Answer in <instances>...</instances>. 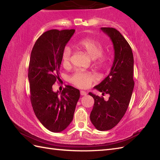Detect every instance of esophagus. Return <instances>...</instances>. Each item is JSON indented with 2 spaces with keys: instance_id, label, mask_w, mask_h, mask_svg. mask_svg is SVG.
Listing matches in <instances>:
<instances>
[{
  "instance_id": "34e87169",
  "label": "esophagus",
  "mask_w": 160,
  "mask_h": 160,
  "mask_svg": "<svg viewBox=\"0 0 160 160\" xmlns=\"http://www.w3.org/2000/svg\"><path fill=\"white\" fill-rule=\"evenodd\" d=\"M80 95L81 96H86V95H87V93L84 91H80Z\"/></svg>"
}]
</instances>
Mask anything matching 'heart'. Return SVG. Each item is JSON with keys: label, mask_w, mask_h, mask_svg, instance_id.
Returning a JSON list of instances; mask_svg holds the SVG:
<instances>
[{"label": "heart", "mask_w": 160, "mask_h": 160, "mask_svg": "<svg viewBox=\"0 0 160 160\" xmlns=\"http://www.w3.org/2000/svg\"><path fill=\"white\" fill-rule=\"evenodd\" d=\"M75 46L83 50L91 59H96V64L103 66L106 62V57L102 55L103 47L97 40L91 38H83L78 41ZM71 50L69 47H65L62 50L61 60L64 67H68L71 62ZM98 79L93 73L76 71L69 78V82L79 88L89 87L93 82Z\"/></svg>", "instance_id": "heart-1"}]
</instances>
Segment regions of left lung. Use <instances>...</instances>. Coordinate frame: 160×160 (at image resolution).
Returning a JSON list of instances; mask_svg holds the SVG:
<instances>
[{"label": "left lung", "mask_w": 160, "mask_h": 160, "mask_svg": "<svg viewBox=\"0 0 160 160\" xmlns=\"http://www.w3.org/2000/svg\"><path fill=\"white\" fill-rule=\"evenodd\" d=\"M101 30L110 37L115 53L109 74L94 87L102 96L109 95L108 100L105 101L102 96L89 93L94 99L91 121L98 130L102 131L115 127L127 110L134 88V60L131 46L120 32L112 28H102Z\"/></svg>", "instance_id": "8db88e82"}]
</instances>
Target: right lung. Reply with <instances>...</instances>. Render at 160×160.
I'll return each instance as SVG.
<instances>
[{
	"label": "right lung",
	"instance_id": "obj_1",
	"mask_svg": "<svg viewBox=\"0 0 160 160\" xmlns=\"http://www.w3.org/2000/svg\"><path fill=\"white\" fill-rule=\"evenodd\" d=\"M75 29H51L37 39L30 56L28 78L30 100L36 116L49 131H64L73 120L80 91L67 85L62 91H53L60 79L61 55Z\"/></svg>",
	"mask_w": 160,
	"mask_h": 160
}]
</instances>
